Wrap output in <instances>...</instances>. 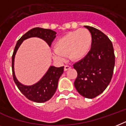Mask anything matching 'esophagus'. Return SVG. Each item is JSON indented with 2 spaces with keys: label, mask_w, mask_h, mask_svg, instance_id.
I'll use <instances>...</instances> for the list:
<instances>
[{
  "label": "esophagus",
  "mask_w": 126,
  "mask_h": 126,
  "mask_svg": "<svg viewBox=\"0 0 126 126\" xmlns=\"http://www.w3.org/2000/svg\"><path fill=\"white\" fill-rule=\"evenodd\" d=\"M70 68H71V67H70L69 65H65V66H64V70H65V71H66V70H69Z\"/></svg>",
  "instance_id": "esophagus-1"
}]
</instances>
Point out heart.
<instances>
[{
	"label": "heart",
	"mask_w": 126,
	"mask_h": 126,
	"mask_svg": "<svg viewBox=\"0 0 126 126\" xmlns=\"http://www.w3.org/2000/svg\"><path fill=\"white\" fill-rule=\"evenodd\" d=\"M92 42V34L88 29H79L71 31L57 40L52 56L55 60L62 61L68 55L70 60L79 61L89 54Z\"/></svg>",
	"instance_id": "b5f03b06"
}]
</instances>
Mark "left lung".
Listing matches in <instances>:
<instances>
[{
  "label": "left lung",
  "mask_w": 126,
  "mask_h": 126,
  "mask_svg": "<svg viewBox=\"0 0 126 126\" xmlns=\"http://www.w3.org/2000/svg\"><path fill=\"white\" fill-rule=\"evenodd\" d=\"M92 34L89 54L73 65L78 72L74 86L83 97L93 99L102 94L111 80L114 66L113 47L108 37L101 31L85 25Z\"/></svg>",
  "instance_id": "8db88e82"
}]
</instances>
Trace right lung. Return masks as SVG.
<instances>
[{"label": "right lung", "instance_id": "obj_1", "mask_svg": "<svg viewBox=\"0 0 126 126\" xmlns=\"http://www.w3.org/2000/svg\"><path fill=\"white\" fill-rule=\"evenodd\" d=\"M56 32L51 29L35 27L22 36L18 40L15 47L12 56L13 78L19 90L30 101L36 102H44L51 99L56 91L58 80L63 73L64 66L55 67L50 66L48 71L40 81L31 86H25L18 81L15 74L14 61L16 52L23 41L31 37H38L43 39L50 46L52 41L56 38Z\"/></svg>", "mask_w": 126, "mask_h": 126}]
</instances>
